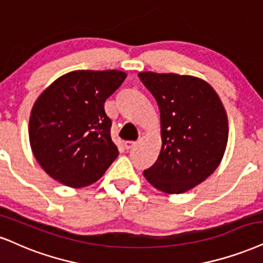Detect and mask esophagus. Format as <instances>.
<instances>
[{
	"mask_svg": "<svg viewBox=\"0 0 263 263\" xmlns=\"http://www.w3.org/2000/svg\"><path fill=\"white\" fill-rule=\"evenodd\" d=\"M135 144H137V142L133 141V140H126V141H124V146H125V148H132L133 146H134Z\"/></svg>",
	"mask_w": 263,
	"mask_h": 263,
	"instance_id": "34e87169",
	"label": "esophagus"
}]
</instances>
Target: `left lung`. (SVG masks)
Segmentation results:
<instances>
[{"mask_svg": "<svg viewBox=\"0 0 263 263\" xmlns=\"http://www.w3.org/2000/svg\"><path fill=\"white\" fill-rule=\"evenodd\" d=\"M161 112L162 148L144 171L148 183L168 194H179L210 177L224 155L228 119L212 86L191 76L139 73Z\"/></svg>", "mask_w": 263, "mask_h": 263, "instance_id": "1", "label": "left lung"}]
</instances>
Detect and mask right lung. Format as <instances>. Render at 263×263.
<instances>
[{
  "label": "right lung",
  "instance_id": "obj_1",
  "mask_svg": "<svg viewBox=\"0 0 263 263\" xmlns=\"http://www.w3.org/2000/svg\"><path fill=\"white\" fill-rule=\"evenodd\" d=\"M121 70H76L39 96L29 121L30 146L50 177L72 187L95 183L119 155L105 102L122 85Z\"/></svg>",
  "mask_w": 263,
  "mask_h": 263
}]
</instances>
